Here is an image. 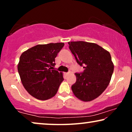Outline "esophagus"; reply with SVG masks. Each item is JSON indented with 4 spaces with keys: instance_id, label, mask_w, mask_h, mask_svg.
Wrapping results in <instances>:
<instances>
[{
    "instance_id": "34e87169",
    "label": "esophagus",
    "mask_w": 132,
    "mask_h": 132,
    "mask_svg": "<svg viewBox=\"0 0 132 132\" xmlns=\"http://www.w3.org/2000/svg\"><path fill=\"white\" fill-rule=\"evenodd\" d=\"M70 74V72H68V73H65V75L68 76V75H69Z\"/></svg>"
}]
</instances>
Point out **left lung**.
<instances>
[{
	"instance_id": "8db88e82",
	"label": "left lung",
	"mask_w": 132,
	"mask_h": 132,
	"mask_svg": "<svg viewBox=\"0 0 132 132\" xmlns=\"http://www.w3.org/2000/svg\"><path fill=\"white\" fill-rule=\"evenodd\" d=\"M69 48L77 62L85 68L75 73L76 82L71 86L76 97L84 102L94 100L109 85L114 65L109 52L95 43L68 42Z\"/></svg>"
}]
</instances>
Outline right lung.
Here are the masks:
<instances>
[{"mask_svg": "<svg viewBox=\"0 0 132 132\" xmlns=\"http://www.w3.org/2000/svg\"><path fill=\"white\" fill-rule=\"evenodd\" d=\"M64 43L38 44L23 52L17 68L23 86L35 98L46 100L55 96L64 80L63 74L53 70L55 59Z\"/></svg>", "mask_w": 132, "mask_h": 132, "instance_id": "add662e5", "label": "right lung"}]
</instances>
